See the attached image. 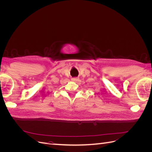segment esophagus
Listing matches in <instances>:
<instances>
[{
	"label": "esophagus",
	"instance_id": "esophagus-1",
	"mask_svg": "<svg viewBox=\"0 0 152 152\" xmlns=\"http://www.w3.org/2000/svg\"><path fill=\"white\" fill-rule=\"evenodd\" d=\"M79 79L78 77H74V78H72V80L73 82H75L79 81Z\"/></svg>",
	"mask_w": 152,
	"mask_h": 152
}]
</instances>
